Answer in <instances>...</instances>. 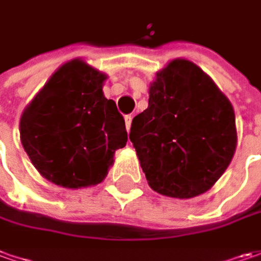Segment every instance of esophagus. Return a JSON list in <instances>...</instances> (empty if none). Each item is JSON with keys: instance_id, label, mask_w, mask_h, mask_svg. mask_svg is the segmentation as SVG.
Instances as JSON below:
<instances>
[{"instance_id": "obj_1", "label": "esophagus", "mask_w": 261, "mask_h": 261, "mask_svg": "<svg viewBox=\"0 0 261 261\" xmlns=\"http://www.w3.org/2000/svg\"><path fill=\"white\" fill-rule=\"evenodd\" d=\"M131 121H133V117H131V115H127V117H125V128H127V131H130Z\"/></svg>"}]
</instances>
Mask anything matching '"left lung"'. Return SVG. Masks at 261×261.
Returning <instances> with one entry per match:
<instances>
[{
	"label": "left lung",
	"mask_w": 261,
	"mask_h": 261,
	"mask_svg": "<svg viewBox=\"0 0 261 261\" xmlns=\"http://www.w3.org/2000/svg\"><path fill=\"white\" fill-rule=\"evenodd\" d=\"M130 140L148 186L189 199L210 191L237 147L236 114L202 69L173 59L148 88V107L131 122Z\"/></svg>",
	"instance_id": "8db88e82"
}]
</instances>
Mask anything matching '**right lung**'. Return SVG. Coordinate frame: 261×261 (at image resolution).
Masks as SVG:
<instances>
[{"label":"right lung","mask_w":261,"mask_h":261,"mask_svg":"<svg viewBox=\"0 0 261 261\" xmlns=\"http://www.w3.org/2000/svg\"><path fill=\"white\" fill-rule=\"evenodd\" d=\"M107 77L73 59L50 76L21 114V144L51 184L68 189L101 184L115 150L127 144L124 118L103 96Z\"/></svg>","instance_id":"1"}]
</instances>
